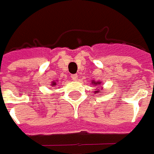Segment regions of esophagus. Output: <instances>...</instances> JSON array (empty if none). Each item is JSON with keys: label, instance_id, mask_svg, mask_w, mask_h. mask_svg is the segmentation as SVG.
Here are the masks:
<instances>
[{"label": "esophagus", "instance_id": "34e87169", "mask_svg": "<svg viewBox=\"0 0 154 154\" xmlns=\"http://www.w3.org/2000/svg\"><path fill=\"white\" fill-rule=\"evenodd\" d=\"M72 79L73 81H76L77 79V74H72Z\"/></svg>", "mask_w": 154, "mask_h": 154}]
</instances>
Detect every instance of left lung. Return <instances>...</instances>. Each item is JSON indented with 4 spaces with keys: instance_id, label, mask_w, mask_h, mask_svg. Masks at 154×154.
<instances>
[{
    "instance_id": "obj_1",
    "label": "left lung",
    "mask_w": 154,
    "mask_h": 154,
    "mask_svg": "<svg viewBox=\"0 0 154 154\" xmlns=\"http://www.w3.org/2000/svg\"><path fill=\"white\" fill-rule=\"evenodd\" d=\"M92 83H94V84H95V85H97V82H92ZM98 83H99V82H98Z\"/></svg>"
}]
</instances>
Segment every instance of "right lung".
I'll return each mask as SVG.
<instances>
[{"label": "right lung", "mask_w": 154, "mask_h": 154, "mask_svg": "<svg viewBox=\"0 0 154 154\" xmlns=\"http://www.w3.org/2000/svg\"><path fill=\"white\" fill-rule=\"evenodd\" d=\"M53 85H56V83H55V82H54V84H53Z\"/></svg>", "instance_id": "right-lung-1"}]
</instances>
